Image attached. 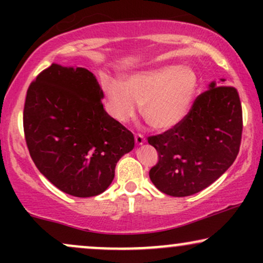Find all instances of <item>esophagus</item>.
Segmentation results:
<instances>
[{"mask_svg":"<svg viewBox=\"0 0 263 263\" xmlns=\"http://www.w3.org/2000/svg\"><path fill=\"white\" fill-rule=\"evenodd\" d=\"M142 142H143V138H142V136H138V137H136V143L142 144Z\"/></svg>","mask_w":263,"mask_h":263,"instance_id":"obj_1","label":"esophagus"}]
</instances>
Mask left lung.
<instances>
[{"label": "left lung", "mask_w": 263, "mask_h": 263, "mask_svg": "<svg viewBox=\"0 0 263 263\" xmlns=\"http://www.w3.org/2000/svg\"><path fill=\"white\" fill-rule=\"evenodd\" d=\"M98 80L80 66L53 63L27 90L23 128L35 167L62 192L96 197L135 147L134 135L105 111Z\"/></svg>", "instance_id": "left-lung-1"}]
</instances>
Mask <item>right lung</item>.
<instances>
[{
	"instance_id": "right-lung-1",
	"label": "right lung",
	"mask_w": 263,
	"mask_h": 263,
	"mask_svg": "<svg viewBox=\"0 0 263 263\" xmlns=\"http://www.w3.org/2000/svg\"><path fill=\"white\" fill-rule=\"evenodd\" d=\"M210 83L185 117L148 143L158 152L149 178L171 197H188L208 188L236 159L242 135V110L235 87Z\"/></svg>"
}]
</instances>
